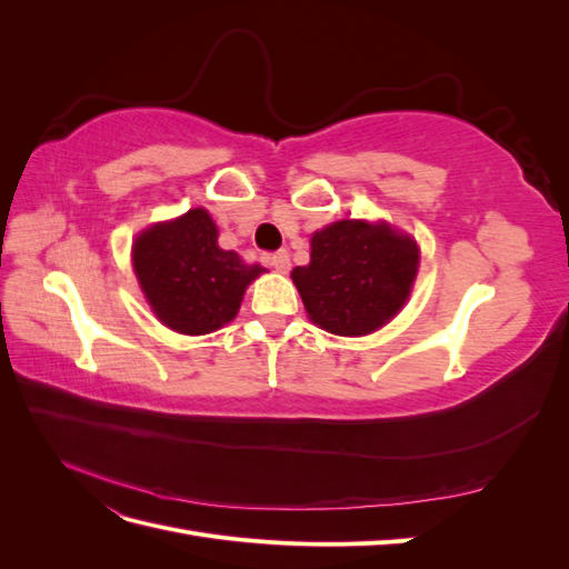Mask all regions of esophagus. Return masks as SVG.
<instances>
[{"instance_id":"34e87169","label":"esophagus","mask_w":569,"mask_h":569,"mask_svg":"<svg viewBox=\"0 0 569 569\" xmlns=\"http://www.w3.org/2000/svg\"><path fill=\"white\" fill-rule=\"evenodd\" d=\"M266 261L278 270V272H287L289 268H291V261H289V253H287V249H280V251H274V253H268L266 256Z\"/></svg>"}]
</instances>
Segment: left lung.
Masks as SVG:
<instances>
[{
	"instance_id": "8db88e82",
	"label": "left lung",
	"mask_w": 569,
	"mask_h": 569,
	"mask_svg": "<svg viewBox=\"0 0 569 569\" xmlns=\"http://www.w3.org/2000/svg\"><path fill=\"white\" fill-rule=\"evenodd\" d=\"M418 263V244L385 222L339 220L313 234L311 263L291 270V280L322 330L360 337L401 311Z\"/></svg>"
}]
</instances>
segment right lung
<instances>
[{
  "mask_svg": "<svg viewBox=\"0 0 569 569\" xmlns=\"http://www.w3.org/2000/svg\"><path fill=\"white\" fill-rule=\"evenodd\" d=\"M132 266L153 313L180 335H209L230 322L247 284L263 272L218 247L216 222L203 209L144 230Z\"/></svg>",
  "mask_w": 569,
  "mask_h": 569,
  "instance_id": "obj_1",
  "label": "right lung"
}]
</instances>
